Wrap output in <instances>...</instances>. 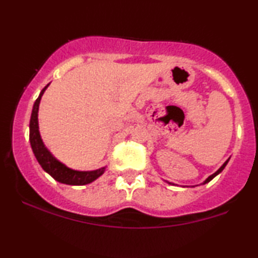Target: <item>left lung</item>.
I'll list each match as a JSON object with an SVG mask.
<instances>
[{
	"instance_id": "left-lung-1",
	"label": "left lung",
	"mask_w": 258,
	"mask_h": 258,
	"mask_svg": "<svg viewBox=\"0 0 258 258\" xmlns=\"http://www.w3.org/2000/svg\"><path fill=\"white\" fill-rule=\"evenodd\" d=\"M228 161H229V159H228V160H226V161H225V163H224L223 165H222L220 168H218V171H216L215 173H214V174H212V175H211V176H209V177L207 178V180H206V181H205V182L203 183V184H206V183H208L209 181H212V180H213V178H214V177H215V176L217 175V174H220V173H221L222 171H223V169H224V167H225V166H226V164H228Z\"/></svg>"
}]
</instances>
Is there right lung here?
I'll use <instances>...</instances> for the list:
<instances>
[{
    "label": "right lung",
    "mask_w": 258,
    "mask_h": 258,
    "mask_svg": "<svg viewBox=\"0 0 258 258\" xmlns=\"http://www.w3.org/2000/svg\"><path fill=\"white\" fill-rule=\"evenodd\" d=\"M49 86L47 84L44 89L41 91L40 95L36 99V101L34 103L32 116H30V123H29V141L30 146L35 157L42 168L44 171L50 174V175L54 178L55 181L63 184L69 185H84L87 183L93 182L94 180L102 175L106 167H102L97 171H91V172H80V171H74L72 168H68L67 166L61 164L59 160H56L53 156H52L49 150L46 149L45 146L43 145V141L40 135V131H38V106H40V101L43 93L46 90V87Z\"/></svg>",
    "instance_id": "right-lung-1"
}]
</instances>
